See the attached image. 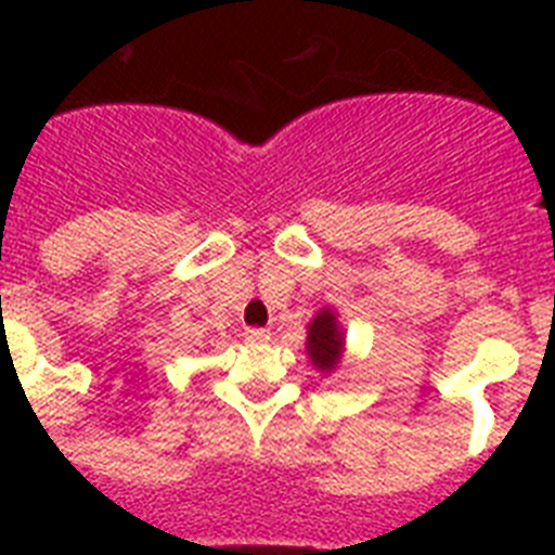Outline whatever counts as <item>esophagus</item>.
Instances as JSON below:
<instances>
[{"instance_id":"esophagus-1","label":"esophagus","mask_w":555,"mask_h":555,"mask_svg":"<svg viewBox=\"0 0 555 555\" xmlns=\"http://www.w3.org/2000/svg\"><path fill=\"white\" fill-rule=\"evenodd\" d=\"M244 336H247V341H258V345H261V341H269V336H272V333H269L267 327H249Z\"/></svg>"}]
</instances>
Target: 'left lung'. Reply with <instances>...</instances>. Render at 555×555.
<instances>
[{"label":"left lung","mask_w":555,"mask_h":555,"mask_svg":"<svg viewBox=\"0 0 555 555\" xmlns=\"http://www.w3.org/2000/svg\"><path fill=\"white\" fill-rule=\"evenodd\" d=\"M345 336L338 331L336 317L331 311H320L317 320L308 327V356H311L317 370H336L338 358H341Z\"/></svg>","instance_id":"obj_1"}]
</instances>
